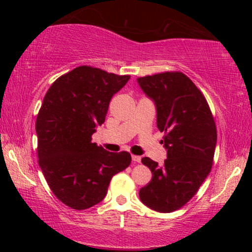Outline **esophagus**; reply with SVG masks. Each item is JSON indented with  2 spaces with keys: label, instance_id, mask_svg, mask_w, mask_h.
<instances>
[{
  "label": "esophagus",
  "instance_id": "obj_1",
  "mask_svg": "<svg viewBox=\"0 0 252 252\" xmlns=\"http://www.w3.org/2000/svg\"><path fill=\"white\" fill-rule=\"evenodd\" d=\"M132 161H133V162H138V163H140V162H141V157H139V156H132Z\"/></svg>",
  "mask_w": 252,
  "mask_h": 252
}]
</instances>
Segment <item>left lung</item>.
<instances>
[{"label": "left lung", "instance_id": "left-lung-1", "mask_svg": "<svg viewBox=\"0 0 252 252\" xmlns=\"http://www.w3.org/2000/svg\"><path fill=\"white\" fill-rule=\"evenodd\" d=\"M139 85L156 102L157 126L163 132L167 159L163 167L150 158L142 163L152 179L139 195L158 212H173L198 192L213 164L217 126L203 93L180 71L138 78Z\"/></svg>", "mask_w": 252, "mask_h": 252}]
</instances>
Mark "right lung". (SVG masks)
<instances>
[{"mask_svg": "<svg viewBox=\"0 0 252 252\" xmlns=\"http://www.w3.org/2000/svg\"><path fill=\"white\" fill-rule=\"evenodd\" d=\"M129 79L81 65L58 78L46 92L35 122L37 158L50 189L67 207L95 206L114 174L131 163L129 152H109L92 142L111 99Z\"/></svg>", "mask_w": 252, "mask_h": 252, "instance_id": "obj_1", "label": "right lung"}]
</instances>
